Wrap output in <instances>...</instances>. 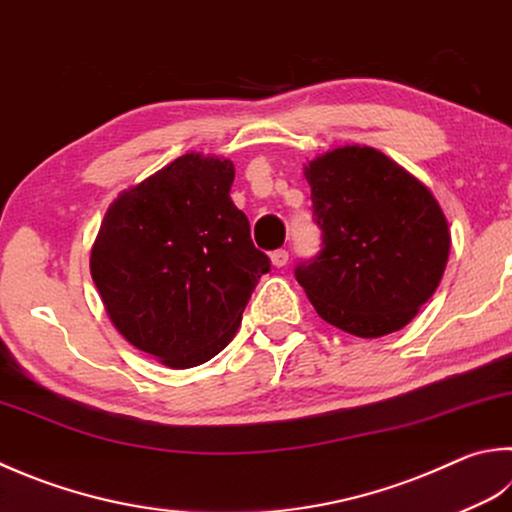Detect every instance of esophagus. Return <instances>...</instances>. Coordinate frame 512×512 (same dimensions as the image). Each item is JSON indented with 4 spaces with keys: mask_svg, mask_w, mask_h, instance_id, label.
<instances>
[{
    "mask_svg": "<svg viewBox=\"0 0 512 512\" xmlns=\"http://www.w3.org/2000/svg\"><path fill=\"white\" fill-rule=\"evenodd\" d=\"M289 260V252L287 249H276V252H272V263L274 267H285Z\"/></svg>",
    "mask_w": 512,
    "mask_h": 512,
    "instance_id": "obj_1",
    "label": "esophagus"
}]
</instances>
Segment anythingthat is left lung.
<instances>
[{
    "label": "left lung",
    "mask_w": 512,
    "mask_h": 512,
    "mask_svg": "<svg viewBox=\"0 0 512 512\" xmlns=\"http://www.w3.org/2000/svg\"><path fill=\"white\" fill-rule=\"evenodd\" d=\"M321 252L294 276L316 314L376 339L408 325L435 294L450 252L435 196L372 147H339L305 167Z\"/></svg>",
    "instance_id": "left-lung-1"
}]
</instances>
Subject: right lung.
Masks as SVG:
<instances>
[{
	"instance_id": "right-lung-1",
	"label": "right lung",
	"mask_w": 512,
	"mask_h": 512,
	"mask_svg": "<svg viewBox=\"0 0 512 512\" xmlns=\"http://www.w3.org/2000/svg\"><path fill=\"white\" fill-rule=\"evenodd\" d=\"M234 165L187 153L111 202L91 276L118 332L169 368L234 339L269 256L229 198Z\"/></svg>"
}]
</instances>
